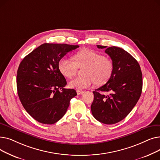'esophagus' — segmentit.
Instances as JSON below:
<instances>
[{"label":"esophagus","mask_w":160,"mask_h":160,"mask_svg":"<svg viewBox=\"0 0 160 160\" xmlns=\"http://www.w3.org/2000/svg\"><path fill=\"white\" fill-rule=\"evenodd\" d=\"M77 94L78 95H82V94H83V93H84V91H81V90H77Z\"/></svg>","instance_id":"obj_1"}]
</instances>
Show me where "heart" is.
Segmentation results:
<instances>
[{
  "mask_svg": "<svg viewBox=\"0 0 160 160\" xmlns=\"http://www.w3.org/2000/svg\"><path fill=\"white\" fill-rule=\"evenodd\" d=\"M74 62L63 58L58 62V68L64 77L71 78L77 74L78 68H84V77H77L69 82V86L76 89L90 87L95 82L97 86L104 85L111 78L113 72V63L93 50H80L73 56Z\"/></svg>",
  "mask_w": 160,
  "mask_h": 160,
  "instance_id": "b5f03b06",
  "label": "heart"
}]
</instances>
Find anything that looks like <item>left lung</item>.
Wrapping results in <instances>:
<instances>
[{"label":"left lung","instance_id":"obj_1","mask_svg":"<svg viewBox=\"0 0 160 160\" xmlns=\"http://www.w3.org/2000/svg\"><path fill=\"white\" fill-rule=\"evenodd\" d=\"M106 48L113 63V72L106 84L93 91L91 110L99 122L113 124L122 121L132 110L139 100L142 88V72L138 61L124 49L97 45ZM104 92L110 94L103 95Z\"/></svg>","mask_w":160,"mask_h":160}]
</instances>
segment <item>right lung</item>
Instances as JSON below:
<instances>
[{
	"label": "right lung",
	"mask_w": 160,
	"mask_h": 160,
	"mask_svg": "<svg viewBox=\"0 0 160 160\" xmlns=\"http://www.w3.org/2000/svg\"><path fill=\"white\" fill-rule=\"evenodd\" d=\"M79 47L67 44L44 43L25 56L17 74V88L24 108L33 119L52 124L62 119L70 100L77 95L65 89L67 82L58 62L67 53Z\"/></svg>",
	"instance_id": "obj_1"
}]
</instances>
